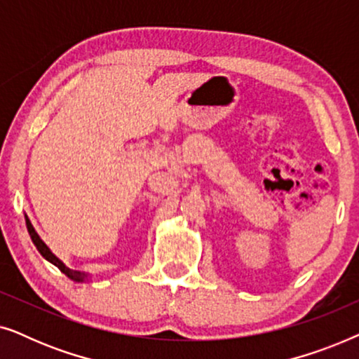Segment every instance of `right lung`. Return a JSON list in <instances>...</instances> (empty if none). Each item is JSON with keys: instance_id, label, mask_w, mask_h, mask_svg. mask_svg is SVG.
I'll use <instances>...</instances> for the list:
<instances>
[{"instance_id": "add662e5", "label": "right lung", "mask_w": 359, "mask_h": 359, "mask_svg": "<svg viewBox=\"0 0 359 359\" xmlns=\"http://www.w3.org/2000/svg\"><path fill=\"white\" fill-rule=\"evenodd\" d=\"M26 225H27V232H29V235H31L34 245H36V248L39 250V253H41L42 257L47 259V262H50L52 264H55V266H57L58 269H60V271H62L63 274H67V276L70 278V279H73V281H76V283H85V281H86L88 274L81 273V271H75V269H70V268L67 266L65 263L62 262L60 258H57L55 255L52 253V250L48 248L46 243H43V240H42L41 237H39V233L36 232V229L32 227L31 220L27 219V215H26Z\"/></svg>"}]
</instances>
